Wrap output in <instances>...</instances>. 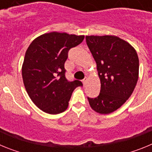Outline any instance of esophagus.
<instances>
[{"instance_id":"esophagus-1","label":"esophagus","mask_w":152,"mask_h":152,"mask_svg":"<svg viewBox=\"0 0 152 152\" xmlns=\"http://www.w3.org/2000/svg\"><path fill=\"white\" fill-rule=\"evenodd\" d=\"M87 80H88V79H87V77H85V78H84L82 80V83L84 85H85L86 84H87Z\"/></svg>"}]
</instances>
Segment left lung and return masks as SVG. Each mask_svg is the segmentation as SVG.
<instances>
[{"instance_id":"8db88e82","label":"left lung","mask_w":152,"mask_h":152,"mask_svg":"<svg viewBox=\"0 0 152 152\" xmlns=\"http://www.w3.org/2000/svg\"><path fill=\"white\" fill-rule=\"evenodd\" d=\"M87 45L96 63L100 92L88 97L96 112L108 114L128 100L139 78V61L136 51L129 43L114 36H87Z\"/></svg>"}]
</instances>
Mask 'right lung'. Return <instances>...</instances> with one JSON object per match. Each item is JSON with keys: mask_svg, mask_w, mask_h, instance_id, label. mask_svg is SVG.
Wrapping results in <instances>:
<instances>
[{"mask_svg": "<svg viewBox=\"0 0 152 152\" xmlns=\"http://www.w3.org/2000/svg\"><path fill=\"white\" fill-rule=\"evenodd\" d=\"M84 39L52 32L37 37L28 47L22 67L23 84L32 101L45 113L64 112L74 90L83 85L80 80L66 78L64 63L70 49Z\"/></svg>", "mask_w": 152, "mask_h": 152, "instance_id": "add662e5", "label": "right lung"}]
</instances>
